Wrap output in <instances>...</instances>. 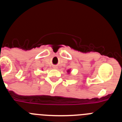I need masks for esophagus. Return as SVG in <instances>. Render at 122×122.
<instances>
[{"label": "esophagus", "instance_id": "esophagus-1", "mask_svg": "<svg viewBox=\"0 0 122 122\" xmlns=\"http://www.w3.org/2000/svg\"><path fill=\"white\" fill-rule=\"evenodd\" d=\"M53 68H54V69H57V66H53Z\"/></svg>", "mask_w": 122, "mask_h": 122}]
</instances>
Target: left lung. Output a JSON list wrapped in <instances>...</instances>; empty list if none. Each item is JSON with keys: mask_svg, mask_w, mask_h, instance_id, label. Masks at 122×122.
Returning a JSON list of instances; mask_svg holds the SVG:
<instances>
[{"mask_svg": "<svg viewBox=\"0 0 122 122\" xmlns=\"http://www.w3.org/2000/svg\"><path fill=\"white\" fill-rule=\"evenodd\" d=\"M70 72H71V70H67L68 74H70Z\"/></svg>", "mask_w": 122, "mask_h": 122, "instance_id": "8db88e82", "label": "left lung"}]
</instances>
